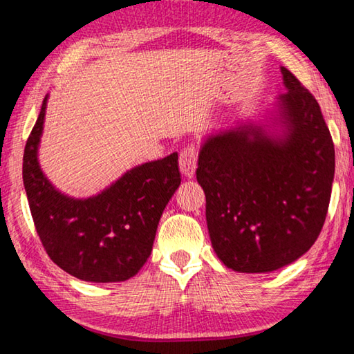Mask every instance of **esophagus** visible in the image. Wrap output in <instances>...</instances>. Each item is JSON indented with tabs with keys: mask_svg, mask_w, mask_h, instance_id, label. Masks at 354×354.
Segmentation results:
<instances>
[{
	"mask_svg": "<svg viewBox=\"0 0 354 354\" xmlns=\"http://www.w3.org/2000/svg\"><path fill=\"white\" fill-rule=\"evenodd\" d=\"M196 160H198V149L195 145H187L179 153V169L185 178H192L196 170Z\"/></svg>",
	"mask_w": 354,
	"mask_h": 354,
	"instance_id": "1",
	"label": "esophagus"
}]
</instances>
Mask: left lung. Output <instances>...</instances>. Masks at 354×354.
<instances>
[{
  "mask_svg": "<svg viewBox=\"0 0 354 354\" xmlns=\"http://www.w3.org/2000/svg\"><path fill=\"white\" fill-rule=\"evenodd\" d=\"M281 73V134L241 124L207 137L198 156L214 251L241 273L278 270L306 253L331 198L334 143L320 106L289 70Z\"/></svg>",
  "mask_w": 354,
  "mask_h": 354,
  "instance_id": "1",
  "label": "left lung"
}]
</instances>
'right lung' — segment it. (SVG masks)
Here are the masks:
<instances>
[{
    "instance_id": "add662e5",
    "label": "right lung",
    "mask_w": 354,
    "mask_h": 354,
    "mask_svg": "<svg viewBox=\"0 0 354 354\" xmlns=\"http://www.w3.org/2000/svg\"><path fill=\"white\" fill-rule=\"evenodd\" d=\"M46 100L23 156V184L41 245L56 266L77 279L133 278L151 254L160 215L181 184L178 153L134 167L91 198H70L39 165Z\"/></svg>"
}]
</instances>
